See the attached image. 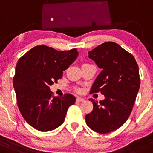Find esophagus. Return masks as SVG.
<instances>
[{"mask_svg": "<svg viewBox=\"0 0 153 153\" xmlns=\"http://www.w3.org/2000/svg\"><path fill=\"white\" fill-rule=\"evenodd\" d=\"M84 100H84L83 98H82V97H76V102H82V101H84Z\"/></svg>", "mask_w": 153, "mask_h": 153, "instance_id": "34e87169", "label": "esophagus"}]
</instances>
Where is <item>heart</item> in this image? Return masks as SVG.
I'll return each mask as SVG.
<instances>
[{"label": "heart", "instance_id": "b5f03b06", "mask_svg": "<svg viewBox=\"0 0 153 153\" xmlns=\"http://www.w3.org/2000/svg\"><path fill=\"white\" fill-rule=\"evenodd\" d=\"M77 90V91H79V90Z\"/></svg>", "mask_w": 153, "mask_h": 153}]
</instances>
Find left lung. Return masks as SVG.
I'll list each match as a JSON object with an SVG mask.
<instances>
[{
  "instance_id": "8db88e82",
  "label": "left lung",
  "mask_w": 153,
  "mask_h": 153,
  "mask_svg": "<svg viewBox=\"0 0 153 153\" xmlns=\"http://www.w3.org/2000/svg\"><path fill=\"white\" fill-rule=\"evenodd\" d=\"M88 54L102 69L90 93L100 92L105 99L100 104L90 99L93 110L86 115V123L97 133H109L121 127L131 114L140 86L138 65L131 53L114 42H104Z\"/></svg>"
}]
</instances>
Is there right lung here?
I'll return each instance as SVG.
<instances>
[{"instance_id":"right-lung-1","label":"right lung","mask_w":153,"mask_h":153,"mask_svg":"<svg viewBox=\"0 0 153 153\" xmlns=\"http://www.w3.org/2000/svg\"><path fill=\"white\" fill-rule=\"evenodd\" d=\"M76 48L58 51L41 45L32 48L17 62L13 87L22 116L30 126L49 131L63 123L76 98L71 94L53 97L50 86L62 77L63 71L76 60Z\"/></svg>"}]
</instances>
